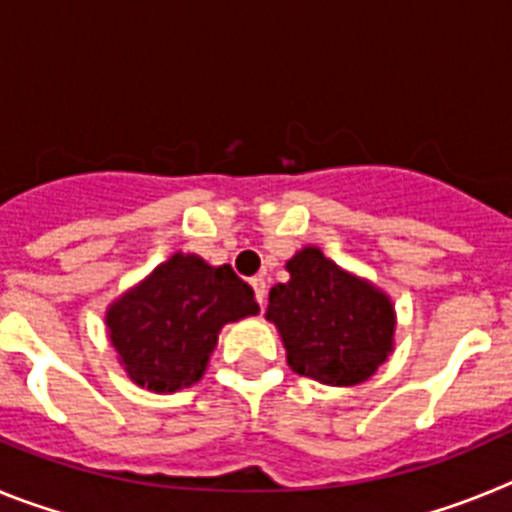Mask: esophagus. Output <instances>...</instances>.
I'll return each instance as SVG.
<instances>
[{"label": "esophagus", "mask_w": 512, "mask_h": 512, "mask_svg": "<svg viewBox=\"0 0 512 512\" xmlns=\"http://www.w3.org/2000/svg\"><path fill=\"white\" fill-rule=\"evenodd\" d=\"M251 287H253V295H256V302L264 307L266 305V279L264 277H253Z\"/></svg>", "instance_id": "obj_1"}]
</instances>
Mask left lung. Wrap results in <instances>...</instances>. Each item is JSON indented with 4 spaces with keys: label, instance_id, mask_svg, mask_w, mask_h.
Masks as SVG:
<instances>
[{
    "label": "left lung",
    "instance_id": "1",
    "mask_svg": "<svg viewBox=\"0 0 512 512\" xmlns=\"http://www.w3.org/2000/svg\"><path fill=\"white\" fill-rule=\"evenodd\" d=\"M287 271L292 279L271 287L266 318L282 333L289 366L336 387L372 377L392 351V302L318 248L297 253Z\"/></svg>",
    "mask_w": 512,
    "mask_h": 512
}]
</instances>
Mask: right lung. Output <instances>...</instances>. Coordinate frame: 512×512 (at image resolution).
I'll return each instance as SVG.
<instances>
[{
	"mask_svg": "<svg viewBox=\"0 0 512 512\" xmlns=\"http://www.w3.org/2000/svg\"><path fill=\"white\" fill-rule=\"evenodd\" d=\"M256 312L253 289L228 264L176 253L110 307L107 328L135 384L174 392L202 377L225 323Z\"/></svg>",
	"mask_w": 512,
	"mask_h": 512,
	"instance_id": "obj_1",
	"label": "right lung"
}]
</instances>
